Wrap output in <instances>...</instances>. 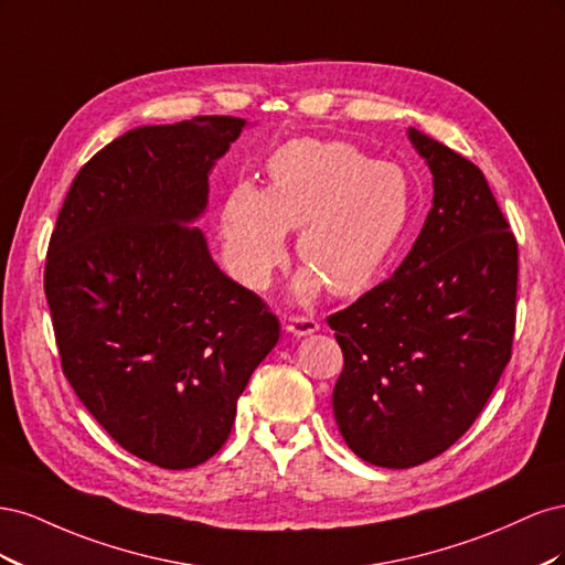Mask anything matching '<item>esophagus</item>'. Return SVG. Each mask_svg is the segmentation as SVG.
<instances>
[{
  "mask_svg": "<svg viewBox=\"0 0 565 565\" xmlns=\"http://www.w3.org/2000/svg\"><path fill=\"white\" fill-rule=\"evenodd\" d=\"M287 332L295 337H309L318 332V320L306 318V316H292L287 320Z\"/></svg>",
  "mask_w": 565,
  "mask_h": 565,
  "instance_id": "34e87169",
  "label": "esophagus"
}]
</instances>
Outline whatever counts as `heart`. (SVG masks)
<instances>
[{"mask_svg": "<svg viewBox=\"0 0 565 565\" xmlns=\"http://www.w3.org/2000/svg\"><path fill=\"white\" fill-rule=\"evenodd\" d=\"M270 185H235L221 210V235L233 273L252 289L270 282L297 231L303 266L295 295L303 301L332 287L353 297L374 285L401 243L413 212L403 169L374 162L341 141L299 139L273 152Z\"/></svg>", "mask_w": 565, "mask_h": 565, "instance_id": "1", "label": "heart"}]
</instances>
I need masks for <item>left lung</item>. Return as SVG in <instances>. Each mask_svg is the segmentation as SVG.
<instances>
[{
  "instance_id": "obj_1",
  "label": "left lung",
  "mask_w": 565,
  "mask_h": 565,
  "mask_svg": "<svg viewBox=\"0 0 565 565\" xmlns=\"http://www.w3.org/2000/svg\"><path fill=\"white\" fill-rule=\"evenodd\" d=\"M434 200L393 276L328 318L344 370L332 409L347 446L374 467L446 452L492 396L516 322V237L481 169L409 127Z\"/></svg>"
}]
</instances>
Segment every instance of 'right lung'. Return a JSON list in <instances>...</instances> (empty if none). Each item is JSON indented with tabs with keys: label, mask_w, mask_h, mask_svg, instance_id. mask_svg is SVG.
<instances>
[{
	"label": "right lung",
	"mask_w": 565,
	"mask_h": 565,
	"mask_svg": "<svg viewBox=\"0 0 565 565\" xmlns=\"http://www.w3.org/2000/svg\"><path fill=\"white\" fill-rule=\"evenodd\" d=\"M247 119L117 136L79 169L49 243L44 292L63 374L127 452L191 469L224 446L237 398L280 339L193 224Z\"/></svg>",
	"instance_id": "add662e5"
}]
</instances>
